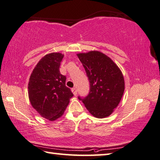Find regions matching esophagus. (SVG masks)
Returning <instances> with one entry per match:
<instances>
[{"mask_svg":"<svg viewBox=\"0 0 160 160\" xmlns=\"http://www.w3.org/2000/svg\"><path fill=\"white\" fill-rule=\"evenodd\" d=\"M72 93H73V94L74 95V96H77V89H76L75 88H72Z\"/></svg>","mask_w":160,"mask_h":160,"instance_id":"1","label":"esophagus"}]
</instances>
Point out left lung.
<instances>
[{"instance_id":"obj_1","label":"left lung","mask_w":160,"mask_h":160,"mask_svg":"<svg viewBox=\"0 0 160 160\" xmlns=\"http://www.w3.org/2000/svg\"><path fill=\"white\" fill-rule=\"evenodd\" d=\"M90 82V91L82 100L86 109L97 118L110 116L120 102L124 91V79L113 60L100 51L78 53Z\"/></svg>"}]
</instances>
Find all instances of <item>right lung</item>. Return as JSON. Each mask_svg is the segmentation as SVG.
I'll return each instance as SVG.
<instances>
[{
    "mask_svg": "<svg viewBox=\"0 0 160 160\" xmlns=\"http://www.w3.org/2000/svg\"><path fill=\"white\" fill-rule=\"evenodd\" d=\"M64 55L52 52L42 58L30 76L28 94L31 105L41 117L54 121L62 115L74 96L60 74Z\"/></svg>",
    "mask_w": 160,
    "mask_h": 160,
    "instance_id": "1",
    "label": "right lung"
}]
</instances>
